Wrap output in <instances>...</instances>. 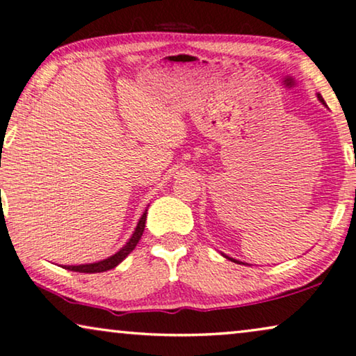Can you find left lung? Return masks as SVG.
<instances>
[{
    "instance_id": "8db88e82",
    "label": "left lung",
    "mask_w": 356,
    "mask_h": 356,
    "mask_svg": "<svg viewBox=\"0 0 356 356\" xmlns=\"http://www.w3.org/2000/svg\"><path fill=\"white\" fill-rule=\"evenodd\" d=\"M317 97H319V101H321L322 104H325V102H324V99H322L321 94H317ZM225 257H226V259H229V260H233V262H236V264H243V262H239V260H236V259H233V257H227V255H225Z\"/></svg>"
}]
</instances>
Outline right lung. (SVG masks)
<instances>
[{
    "label": "right lung",
    "mask_w": 356,
    "mask_h": 356,
    "mask_svg": "<svg viewBox=\"0 0 356 356\" xmlns=\"http://www.w3.org/2000/svg\"><path fill=\"white\" fill-rule=\"evenodd\" d=\"M146 211L145 210L143 215H141L138 225L135 227V233L131 234V238L129 239V243H127L123 248L118 250L117 254L111 255V257L104 259V260H99V262H94V264H84V265H65L63 268L66 270H71V272H79V273H101V272H107V270L111 268H115L118 264L122 262L123 259L129 255L131 250L136 248V244H138V241L141 239V236H143V231H145V222H146Z\"/></svg>",
    "instance_id": "obj_1"
}]
</instances>
